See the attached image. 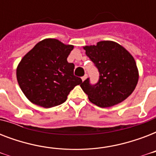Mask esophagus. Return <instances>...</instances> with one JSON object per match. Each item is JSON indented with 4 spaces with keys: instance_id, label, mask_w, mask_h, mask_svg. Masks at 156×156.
Returning a JSON list of instances; mask_svg holds the SVG:
<instances>
[{
    "instance_id": "esophagus-1",
    "label": "esophagus",
    "mask_w": 156,
    "mask_h": 156,
    "mask_svg": "<svg viewBox=\"0 0 156 156\" xmlns=\"http://www.w3.org/2000/svg\"><path fill=\"white\" fill-rule=\"evenodd\" d=\"M86 78H87V74L83 76V77H82V80H83V81L86 80Z\"/></svg>"
}]
</instances>
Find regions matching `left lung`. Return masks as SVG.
Listing matches in <instances>:
<instances>
[{"mask_svg": "<svg viewBox=\"0 0 156 156\" xmlns=\"http://www.w3.org/2000/svg\"><path fill=\"white\" fill-rule=\"evenodd\" d=\"M83 48L100 72L96 84L90 85L87 78L80 85L90 102L100 108H108L126 100L135 89L139 77L133 56L110 40Z\"/></svg>", "mask_w": 156, "mask_h": 156, "instance_id": "left-lung-1", "label": "left lung"}]
</instances>
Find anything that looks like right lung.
Instances as JSON below:
<instances>
[{"label": "right lung", "mask_w": 156, "mask_h": 156, "mask_svg": "<svg viewBox=\"0 0 156 156\" xmlns=\"http://www.w3.org/2000/svg\"><path fill=\"white\" fill-rule=\"evenodd\" d=\"M73 46L45 39L23 56L16 70L21 90L32 104L45 108L63 104L82 79L73 75L67 57Z\"/></svg>", "instance_id": "1"}]
</instances>
